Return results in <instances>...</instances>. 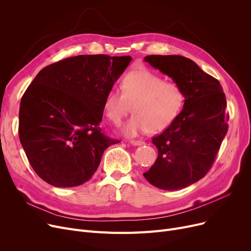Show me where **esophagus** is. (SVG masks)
Returning a JSON list of instances; mask_svg holds the SVG:
<instances>
[{"label":"esophagus","instance_id":"34e87169","mask_svg":"<svg viewBox=\"0 0 251 251\" xmlns=\"http://www.w3.org/2000/svg\"><path fill=\"white\" fill-rule=\"evenodd\" d=\"M130 143L133 144V146H136V147H137V146H143L144 141H142V140H131Z\"/></svg>","mask_w":251,"mask_h":251}]
</instances>
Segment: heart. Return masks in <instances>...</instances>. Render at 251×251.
<instances>
[{"instance_id": "b5f03b06", "label": "heart", "mask_w": 251, "mask_h": 251, "mask_svg": "<svg viewBox=\"0 0 251 251\" xmlns=\"http://www.w3.org/2000/svg\"><path fill=\"white\" fill-rule=\"evenodd\" d=\"M122 91L111 89L103 100V111L115 124L130 112L133 115L123 126L126 136L134 137L149 131H162L172 124L182 112L186 100L183 87L151 70L131 71L121 82Z\"/></svg>"}]
</instances>
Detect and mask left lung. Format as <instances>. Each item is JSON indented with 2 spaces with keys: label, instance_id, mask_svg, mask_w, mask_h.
Listing matches in <instances>:
<instances>
[{
  "label": "left lung",
  "instance_id": "left-lung-1",
  "mask_svg": "<svg viewBox=\"0 0 251 251\" xmlns=\"http://www.w3.org/2000/svg\"><path fill=\"white\" fill-rule=\"evenodd\" d=\"M144 61L179 83L186 100L176 120L152 137L157 157L143 176L160 189L185 188L203 178L216 160L228 131L226 97L219 80L188 58L151 55Z\"/></svg>",
  "mask_w": 251,
  "mask_h": 251
}]
</instances>
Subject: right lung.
Returning a JSON list of instances; mask_svg holds the SVG:
<instances>
[{"mask_svg":"<svg viewBox=\"0 0 251 251\" xmlns=\"http://www.w3.org/2000/svg\"><path fill=\"white\" fill-rule=\"evenodd\" d=\"M132 61L81 55L38 72L22 96L19 138L34 172L56 187H75L96 173L105 149L120 140L100 127L103 100Z\"/></svg>","mask_w":251,"mask_h":251,"instance_id":"obj_1","label":"right lung"}]
</instances>
